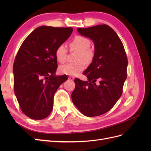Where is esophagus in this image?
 <instances>
[{"label": "esophagus", "instance_id": "1", "mask_svg": "<svg viewBox=\"0 0 151 151\" xmlns=\"http://www.w3.org/2000/svg\"><path fill=\"white\" fill-rule=\"evenodd\" d=\"M75 77L74 76H68V79H69L70 80H74Z\"/></svg>", "mask_w": 151, "mask_h": 151}]
</instances>
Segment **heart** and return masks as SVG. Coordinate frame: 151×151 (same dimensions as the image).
Masks as SVG:
<instances>
[{
	"mask_svg": "<svg viewBox=\"0 0 151 151\" xmlns=\"http://www.w3.org/2000/svg\"><path fill=\"white\" fill-rule=\"evenodd\" d=\"M91 41L82 36H76L69 43L71 51H77L76 60L74 63H68L59 68L60 71L67 75L76 76L83 71L85 68V63L88 64L93 60L94 52L90 48ZM67 50L65 45H58L55 50V57L60 63L66 61Z\"/></svg>",
	"mask_w": 151,
	"mask_h": 151,
	"instance_id": "heart-1",
	"label": "heart"
}]
</instances>
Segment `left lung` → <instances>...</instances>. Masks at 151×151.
<instances>
[{
	"instance_id": "left-lung-1",
	"label": "left lung",
	"mask_w": 151,
	"mask_h": 151,
	"mask_svg": "<svg viewBox=\"0 0 151 151\" xmlns=\"http://www.w3.org/2000/svg\"><path fill=\"white\" fill-rule=\"evenodd\" d=\"M77 31L93 41L95 50L92 63L83 72L88 81L75 79L72 100L85 116H99L110 110L122 94L127 57L121 40L109 26L77 28Z\"/></svg>"
}]
</instances>
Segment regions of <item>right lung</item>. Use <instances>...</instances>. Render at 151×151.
<instances>
[{"mask_svg": "<svg viewBox=\"0 0 151 151\" xmlns=\"http://www.w3.org/2000/svg\"><path fill=\"white\" fill-rule=\"evenodd\" d=\"M72 28L42 26L29 35L20 47L13 65L14 88L21 111L31 119L42 120L52 112L55 93L68 79L55 76V50Z\"/></svg>", "mask_w": 151, "mask_h": 151, "instance_id": "1", "label": "right lung"}]
</instances>
